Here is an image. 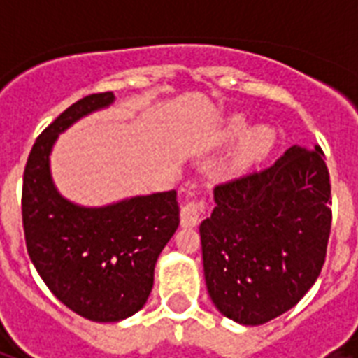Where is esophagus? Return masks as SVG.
Instances as JSON below:
<instances>
[{
    "instance_id": "1",
    "label": "esophagus",
    "mask_w": 358,
    "mask_h": 358,
    "mask_svg": "<svg viewBox=\"0 0 358 358\" xmlns=\"http://www.w3.org/2000/svg\"><path fill=\"white\" fill-rule=\"evenodd\" d=\"M204 212V204L202 202H187L182 210H180V224L184 229H193L201 223V213Z\"/></svg>"
}]
</instances>
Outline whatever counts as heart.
I'll return each mask as SVG.
<instances>
[{
	"instance_id": "heart-1",
	"label": "heart",
	"mask_w": 358,
	"mask_h": 358,
	"mask_svg": "<svg viewBox=\"0 0 358 358\" xmlns=\"http://www.w3.org/2000/svg\"><path fill=\"white\" fill-rule=\"evenodd\" d=\"M212 143L215 146H230L238 143L230 159L229 173L243 174L271 154L277 135L269 126L250 128L249 119H245L243 115H232L213 131Z\"/></svg>"
}]
</instances>
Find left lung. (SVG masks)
<instances>
[{
  "label": "left lung",
  "instance_id": "obj_1",
  "mask_svg": "<svg viewBox=\"0 0 358 358\" xmlns=\"http://www.w3.org/2000/svg\"><path fill=\"white\" fill-rule=\"evenodd\" d=\"M320 146L294 145L258 173L213 187L201 223L208 294L223 316L262 325L303 299L322 273L331 184Z\"/></svg>",
  "mask_w": 358,
  "mask_h": 358
}]
</instances>
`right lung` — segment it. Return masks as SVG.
Listing matches in <instances>:
<instances>
[{
	"mask_svg": "<svg viewBox=\"0 0 358 358\" xmlns=\"http://www.w3.org/2000/svg\"><path fill=\"white\" fill-rule=\"evenodd\" d=\"M113 102V92H100L59 115L33 145L22 191L33 266L64 306L98 323L122 322L145 306L157 258L180 224L174 189L81 206L55 187L52 150L59 135Z\"/></svg>",
	"mask_w": 358,
	"mask_h": 358,
	"instance_id": "add662e5",
	"label": "right lung"
}]
</instances>
